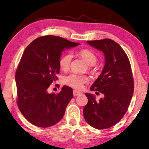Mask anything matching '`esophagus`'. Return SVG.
Returning a JSON list of instances; mask_svg holds the SVG:
<instances>
[{"label":"esophagus","mask_w":149,"mask_h":149,"mask_svg":"<svg viewBox=\"0 0 149 149\" xmlns=\"http://www.w3.org/2000/svg\"><path fill=\"white\" fill-rule=\"evenodd\" d=\"M81 93V92H80V91H79L77 90L73 91V95H74V96H77V95H80Z\"/></svg>","instance_id":"obj_1"}]
</instances>
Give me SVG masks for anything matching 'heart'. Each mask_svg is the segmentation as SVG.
Instances as JSON below:
<instances>
[{"label":"heart","instance_id":"1","mask_svg":"<svg viewBox=\"0 0 149 149\" xmlns=\"http://www.w3.org/2000/svg\"><path fill=\"white\" fill-rule=\"evenodd\" d=\"M77 55L82 58L89 65V70L91 73H94L95 69L93 68V65L96 64L97 61V56L91 51L87 49H82L77 52ZM72 59V54L70 53L63 54L59 59V66L61 70L66 71L70 68L71 61ZM65 84L69 87L77 90H81L89 82V78L87 75H80L77 74H70L64 78Z\"/></svg>","mask_w":149,"mask_h":149}]
</instances>
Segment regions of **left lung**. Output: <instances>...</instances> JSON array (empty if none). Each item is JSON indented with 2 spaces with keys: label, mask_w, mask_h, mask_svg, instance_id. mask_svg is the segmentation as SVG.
I'll use <instances>...</instances> for the list:
<instances>
[{
  "label": "left lung",
  "mask_w": 149,
  "mask_h": 149,
  "mask_svg": "<svg viewBox=\"0 0 149 149\" xmlns=\"http://www.w3.org/2000/svg\"><path fill=\"white\" fill-rule=\"evenodd\" d=\"M87 43L104 54L105 66L101 74L91 85V91L103 93L95 100L85 93L88 102L83 116L89 125L98 130L113 127L127 112L134 89V81L129 58L119 44L110 38L87 40Z\"/></svg>",
  "instance_id": "obj_1"
}]
</instances>
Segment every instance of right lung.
<instances>
[{
	"instance_id": "obj_1",
	"label": "right lung",
	"mask_w": 149,
	"mask_h": 149,
	"mask_svg": "<svg viewBox=\"0 0 149 149\" xmlns=\"http://www.w3.org/2000/svg\"><path fill=\"white\" fill-rule=\"evenodd\" d=\"M79 45L60 36L46 35L36 38L24 50L15 72L17 104L32 125L48 127L62 119L73 97L72 89L64 85L56 93H49L47 89L58 79L62 51Z\"/></svg>"
}]
</instances>
